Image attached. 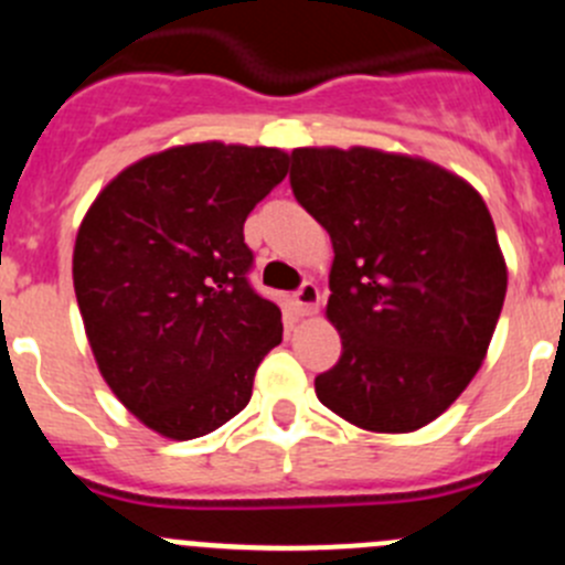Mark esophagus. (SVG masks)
I'll list each match as a JSON object with an SVG mask.
<instances>
[{"label": "esophagus", "mask_w": 565, "mask_h": 565, "mask_svg": "<svg viewBox=\"0 0 565 565\" xmlns=\"http://www.w3.org/2000/svg\"><path fill=\"white\" fill-rule=\"evenodd\" d=\"M295 306H298L300 315H315L317 306H320V287L315 281H303L292 292Z\"/></svg>", "instance_id": "1"}]
</instances>
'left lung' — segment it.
Instances as JSON below:
<instances>
[{
    "instance_id": "8db88e82",
    "label": "left lung",
    "mask_w": 565,
    "mask_h": 565,
    "mask_svg": "<svg viewBox=\"0 0 565 565\" xmlns=\"http://www.w3.org/2000/svg\"><path fill=\"white\" fill-rule=\"evenodd\" d=\"M289 184L331 234L328 320L342 355L315 377L322 405L377 434L434 422L469 386L508 289L483 199L425 160L295 149Z\"/></svg>"
}]
</instances>
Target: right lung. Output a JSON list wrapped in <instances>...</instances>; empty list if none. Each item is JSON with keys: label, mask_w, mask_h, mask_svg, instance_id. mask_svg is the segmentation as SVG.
<instances>
[{"label": "right lung", "mask_w": 565, "mask_h": 565, "mask_svg": "<svg viewBox=\"0 0 565 565\" xmlns=\"http://www.w3.org/2000/svg\"><path fill=\"white\" fill-rule=\"evenodd\" d=\"M278 149L193 143L102 190L74 245V289L104 381L168 439H199L248 405L281 309L250 284L245 217L287 177Z\"/></svg>", "instance_id": "obj_1"}]
</instances>
